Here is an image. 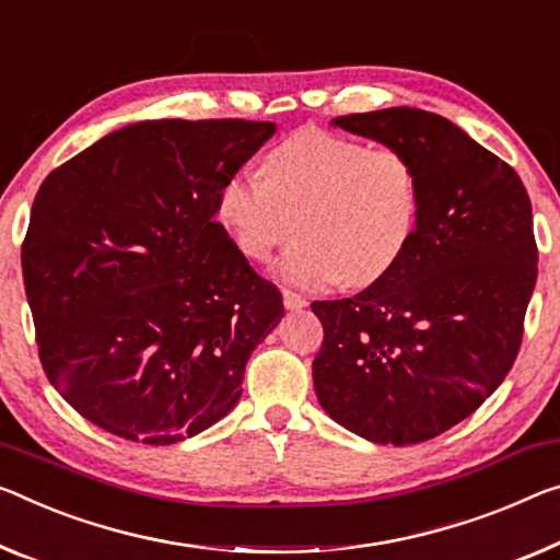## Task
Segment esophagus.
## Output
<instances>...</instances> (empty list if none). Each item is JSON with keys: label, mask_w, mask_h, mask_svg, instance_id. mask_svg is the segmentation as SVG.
Listing matches in <instances>:
<instances>
[{"label": "esophagus", "mask_w": 560, "mask_h": 560, "mask_svg": "<svg viewBox=\"0 0 560 560\" xmlns=\"http://www.w3.org/2000/svg\"><path fill=\"white\" fill-rule=\"evenodd\" d=\"M282 305H285L288 310H300L307 305V300L292 290H282Z\"/></svg>", "instance_id": "1"}]
</instances>
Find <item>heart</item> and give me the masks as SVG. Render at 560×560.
Segmentation results:
<instances>
[{
    "label": "heart",
    "mask_w": 560,
    "mask_h": 560,
    "mask_svg": "<svg viewBox=\"0 0 560 560\" xmlns=\"http://www.w3.org/2000/svg\"><path fill=\"white\" fill-rule=\"evenodd\" d=\"M262 175L228 177L218 218L240 253L260 262L285 243L295 218L300 237L278 260L290 285H370L410 245L420 183L406 152L305 127L265 154Z\"/></svg>",
    "instance_id": "1"
}]
</instances>
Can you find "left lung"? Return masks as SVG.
Here are the masks:
<instances>
[{
  "mask_svg": "<svg viewBox=\"0 0 560 560\" xmlns=\"http://www.w3.org/2000/svg\"><path fill=\"white\" fill-rule=\"evenodd\" d=\"M332 125L408 154L420 214L383 278L313 303L325 330L315 393L365 441L423 443L483 406L518 355L538 275L530 200L511 165L433 112L390 107Z\"/></svg>",
  "mask_w": 560,
  "mask_h": 560,
  "instance_id": "8db88e82",
  "label": "left lung"
}]
</instances>
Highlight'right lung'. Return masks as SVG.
<instances>
[{
	"instance_id": "add662e5",
	"label": "right lung",
	"mask_w": 560,
	"mask_h": 560,
	"mask_svg": "<svg viewBox=\"0 0 560 560\" xmlns=\"http://www.w3.org/2000/svg\"><path fill=\"white\" fill-rule=\"evenodd\" d=\"M247 119H144L49 172L22 275L42 368L107 433L172 445L225 418L282 295L214 222L275 135Z\"/></svg>"
}]
</instances>
